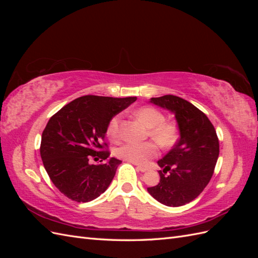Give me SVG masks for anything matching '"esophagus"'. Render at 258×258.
I'll list each match as a JSON object with an SVG mask.
<instances>
[{
  "label": "esophagus",
  "mask_w": 258,
  "mask_h": 258,
  "mask_svg": "<svg viewBox=\"0 0 258 258\" xmlns=\"http://www.w3.org/2000/svg\"><path fill=\"white\" fill-rule=\"evenodd\" d=\"M137 169H138L139 171H141V172H146V171H147V168H145V167H141V166H138V167H137Z\"/></svg>",
  "instance_id": "34e87169"
}]
</instances>
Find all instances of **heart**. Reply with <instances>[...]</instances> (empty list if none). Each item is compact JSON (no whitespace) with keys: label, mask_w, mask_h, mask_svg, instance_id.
Returning <instances> with one entry per match:
<instances>
[{"label":"heart","mask_w":258,"mask_h":258,"mask_svg":"<svg viewBox=\"0 0 258 258\" xmlns=\"http://www.w3.org/2000/svg\"><path fill=\"white\" fill-rule=\"evenodd\" d=\"M136 116L144 126L150 128L151 137L160 146L170 147L175 143L177 138L176 126L172 122L165 121V115L157 108L152 106L140 107L136 111ZM119 120L120 116L116 115L107 123L106 135L111 140L118 139ZM115 153L117 157L123 160L137 163V165H144L148 159L157 155L158 150L157 146L151 142H128L117 148Z\"/></svg>","instance_id":"1"}]
</instances>
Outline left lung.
Here are the masks:
<instances>
[{"mask_svg":"<svg viewBox=\"0 0 258 258\" xmlns=\"http://www.w3.org/2000/svg\"><path fill=\"white\" fill-rule=\"evenodd\" d=\"M150 102L175 116L179 139L157 161L160 181L147 191L162 205L181 207L197 198L213 175L220 154L216 131L205 113L182 98L167 95Z\"/></svg>","mask_w":258,"mask_h":258,"instance_id":"left-lung-1","label":"left lung"}]
</instances>
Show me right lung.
<instances>
[{
  "mask_svg": "<svg viewBox=\"0 0 258 258\" xmlns=\"http://www.w3.org/2000/svg\"><path fill=\"white\" fill-rule=\"evenodd\" d=\"M136 97L84 96L54 114L42 135L41 157L57 188L77 202L98 198L110 186L121 160L102 151L107 123L127 108ZM106 162L90 165V156Z\"/></svg>",
  "mask_w": 258,
  "mask_h": 258,
  "instance_id": "add662e5",
  "label": "right lung"
}]
</instances>
